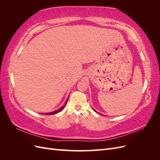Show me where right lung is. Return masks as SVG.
I'll return each instance as SVG.
<instances>
[{"instance_id":"obj_1","label":"right lung","mask_w":160,"mask_h":160,"mask_svg":"<svg viewBox=\"0 0 160 160\" xmlns=\"http://www.w3.org/2000/svg\"><path fill=\"white\" fill-rule=\"evenodd\" d=\"M67 101H68V99H67V101H66V102H65V104L62 106V108H61L59 110H57V111H53V112H51V113H43V114H45V115H54V114H55V113H59V112H60L61 111H62V109H63V108H64V107L65 106V105H66V103H67Z\"/></svg>"}]
</instances>
